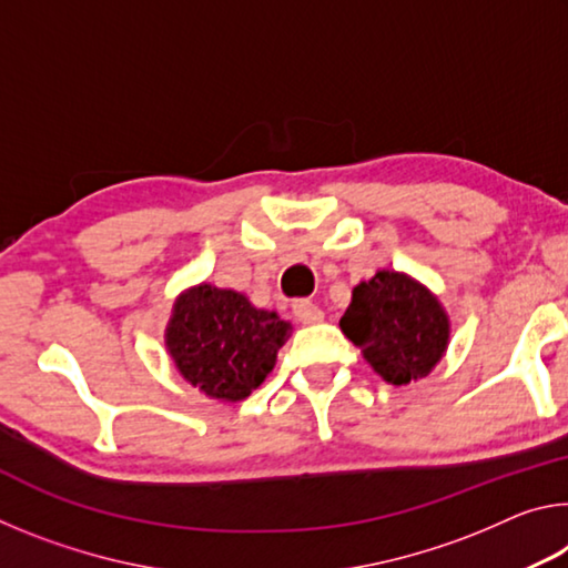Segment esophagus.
<instances>
[{
    "instance_id": "esophagus-1",
    "label": "esophagus",
    "mask_w": 568,
    "mask_h": 568,
    "mask_svg": "<svg viewBox=\"0 0 568 568\" xmlns=\"http://www.w3.org/2000/svg\"><path fill=\"white\" fill-rule=\"evenodd\" d=\"M293 315L303 325H313V323H321L323 321V311L315 303H311V301H295L293 303Z\"/></svg>"
}]
</instances>
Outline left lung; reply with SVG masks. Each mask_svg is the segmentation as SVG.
<instances>
[{
	"label": "left lung",
	"mask_w": 568,
	"mask_h": 568,
	"mask_svg": "<svg viewBox=\"0 0 568 568\" xmlns=\"http://www.w3.org/2000/svg\"><path fill=\"white\" fill-rule=\"evenodd\" d=\"M341 331L393 386L426 378L450 343V321L438 295L413 275L388 267L353 287Z\"/></svg>",
	"instance_id": "8db88e82"
}]
</instances>
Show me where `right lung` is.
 Instances as JSON below:
<instances>
[{
    "mask_svg": "<svg viewBox=\"0 0 568 568\" xmlns=\"http://www.w3.org/2000/svg\"><path fill=\"white\" fill-rule=\"evenodd\" d=\"M293 325L247 295L210 283L182 291L165 328V348L182 378L207 398L237 403L275 368Z\"/></svg>",
    "mask_w": 568,
    "mask_h": 568,
    "instance_id": "right-lung-1",
    "label": "right lung"
}]
</instances>
